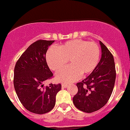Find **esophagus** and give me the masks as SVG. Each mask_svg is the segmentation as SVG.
Returning a JSON list of instances; mask_svg holds the SVG:
<instances>
[{"label":"esophagus","mask_w":130,"mask_h":130,"mask_svg":"<svg viewBox=\"0 0 130 130\" xmlns=\"http://www.w3.org/2000/svg\"><path fill=\"white\" fill-rule=\"evenodd\" d=\"M68 86V84H62V88H67Z\"/></svg>","instance_id":"1"}]
</instances>
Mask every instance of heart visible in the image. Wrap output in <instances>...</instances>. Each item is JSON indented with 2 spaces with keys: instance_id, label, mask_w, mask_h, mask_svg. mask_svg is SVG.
<instances>
[{
  "instance_id": "b5f03b06",
  "label": "heart",
  "mask_w": 130,
  "mask_h": 130,
  "mask_svg": "<svg viewBox=\"0 0 130 130\" xmlns=\"http://www.w3.org/2000/svg\"><path fill=\"white\" fill-rule=\"evenodd\" d=\"M99 45L82 39L69 40L59 46L50 47L46 53L47 64L53 71H59L69 62L70 64L56 74L57 80L71 83L94 71L100 59Z\"/></svg>"
}]
</instances>
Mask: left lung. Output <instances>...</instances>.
Here are the masks:
<instances>
[{"mask_svg":"<svg viewBox=\"0 0 130 130\" xmlns=\"http://www.w3.org/2000/svg\"><path fill=\"white\" fill-rule=\"evenodd\" d=\"M101 59L96 68L88 77L77 84L78 92L73 98L77 109L92 113L104 106L112 93L116 71L113 57L106 46L99 41Z\"/></svg>","mask_w":130,"mask_h":130,"instance_id":"left-lung-1","label":"left lung"}]
</instances>
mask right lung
Returning <instances> with one entry per match:
<instances>
[{
    "instance_id": "1",
    "label": "right lung",
    "mask_w": 130,
    "mask_h": 130,
    "mask_svg": "<svg viewBox=\"0 0 130 130\" xmlns=\"http://www.w3.org/2000/svg\"><path fill=\"white\" fill-rule=\"evenodd\" d=\"M55 40H39L31 44L15 64L13 84L19 101L26 109L37 114L50 111L61 84H50L41 89L53 73L47 66L46 54Z\"/></svg>"
}]
</instances>
